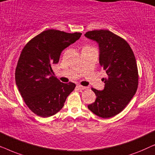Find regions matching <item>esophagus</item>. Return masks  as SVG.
<instances>
[{
  "instance_id": "obj_1",
  "label": "esophagus",
  "mask_w": 155,
  "mask_h": 155,
  "mask_svg": "<svg viewBox=\"0 0 155 155\" xmlns=\"http://www.w3.org/2000/svg\"><path fill=\"white\" fill-rule=\"evenodd\" d=\"M76 87H77L78 89H79V90H86L87 87H84V86H82V85H77L76 86Z\"/></svg>"
}]
</instances>
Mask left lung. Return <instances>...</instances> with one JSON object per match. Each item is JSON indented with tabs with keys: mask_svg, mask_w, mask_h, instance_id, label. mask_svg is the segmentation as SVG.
Wrapping results in <instances>:
<instances>
[{
	"mask_svg": "<svg viewBox=\"0 0 155 155\" xmlns=\"http://www.w3.org/2000/svg\"><path fill=\"white\" fill-rule=\"evenodd\" d=\"M84 36L98 44L99 64L107 75L102 78L103 90L92 88L97 98L87 107L101 118L113 117L125 109L137 91L138 71L135 55L126 40L109 30L90 31Z\"/></svg>",
	"mask_w": 155,
	"mask_h": 155,
	"instance_id": "obj_1",
	"label": "left lung"
}]
</instances>
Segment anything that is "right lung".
Instances as JSON below:
<instances>
[{"label":"right lung","instance_id":"obj_1","mask_svg":"<svg viewBox=\"0 0 155 155\" xmlns=\"http://www.w3.org/2000/svg\"><path fill=\"white\" fill-rule=\"evenodd\" d=\"M81 35L48 29L23 48L16 67L15 82L25 104L37 115L46 118L56 114L75 89L73 82L63 83L57 79L52 66L58 63L63 50Z\"/></svg>","mask_w":155,"mask_h":155}]
</instances>
